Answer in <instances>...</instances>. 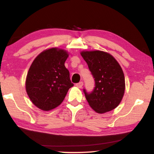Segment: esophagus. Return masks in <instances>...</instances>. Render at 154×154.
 Here are the masks:
<instances>
[{"mask_svg": "<svg viewBox=\"0 0 154 154\" xmlns=\"http://www.w3.org/2000/svg\"><path fill=\"white\" fill-rule=\"evenodd\" d=\"M76 86H77V88H82V86H83V82H78V83H77V84H76Z\"/></svg>", "mask_w": 154, "mask_h": 154, "instance_id": "esophagus-1", "label": "esophagus"}]
</instances>
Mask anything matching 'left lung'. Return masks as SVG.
Masks as SVG:
<instances>
[{
  "mask_svg": "<svg viewBox=\"0 0 154 154\" xmlns=\"http://www.w3.org/2000/svg\"><path fill=\"white\" fill-rule=\"evenodd\" d=\"M95 81L91 92L83 89L88 103L99 114L110 111L120 103L125 89V75L119 63L108 53L100 51H82Z\"/></svg>",
  "mask_w": 154,
  "mask_h": 154,
  "instance_id": "1",
  "label": "left lung"
}]
</instances>
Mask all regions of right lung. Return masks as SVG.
<instances>
[{
	"mask_svg": "<svg viewBox=\"0 0 154 154\" xmlns=\"http://www.w3.org/2000/svg\"><path fill=\"white\" fill-rule=\"evenodd\" d=\"M68 56L66 51L53 48L39 54L32 63L26 75V91L39 109L49 111L57 107L74 85L64 66Z\"/></svg>",
	"mask_w": 154,
	"mask_h": 154,
	"instance_id": "right-lung-1",
	"label": "right lung"
}]
</instances>
